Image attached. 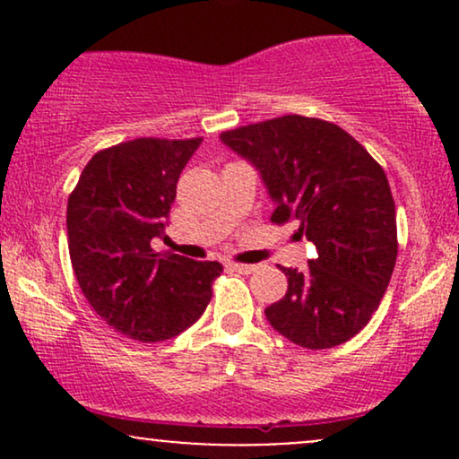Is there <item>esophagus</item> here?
Segmentation results:
<instances>
[{
  "label": "esophagus",
  "mask_w": 459,
  "mask_h": 459,
  "mask_svg": "<svg viewBox=\"0 0 459 459\" xmlns=\"http://www.w3.org/2000/svg\"><path fill=\"white\" fill-rule=\"evenodd\" d=\"M230 270L239 272V273H252L256 272V265H246V263H229Z\"/></svg>",
  "instance_id": "obj_1"
}]
</instances>
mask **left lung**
Here are the masks:
<instances>
[{"label":"left lung","instance_id":"left-lung-1","mask_svg":"<svg viewBox=\"0 0 459 459\" xmlns=\"http://www.w3.org/2000/svg\"><path fill=\"white\" fill-rule=\"evenodd\" d=\"M222 142L261 172L273 224L298 220L317 256L281 267L287 293L265 308L273 330L307 350L356 336L380 307L397 261V218L384 168L339 125L287 114L224 131Z\"/></svg>","mask_w":459,"mask_h":459}]
</instances>
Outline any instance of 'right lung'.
Returning a JSON list of instances; mask_svg holds the SVG:
<instances>
[{
    "label": "right lung",
    "mask_w": 459,
    "mask_h": 459,
    "mask_svg": "<svg viewBox=\"0 0 459 459\" xmlns=\"http://www.w3.org/2000/svg\"><path fill=\"white\" fill-rule=\"evenodd\" d=\"M203 138H135L94 152L68 196V255L109 328L142 343L172 339L207 308L218 261L155 252L177 183Z\"/></svg>",
    "instance_id": "1"
}]
</instances>
